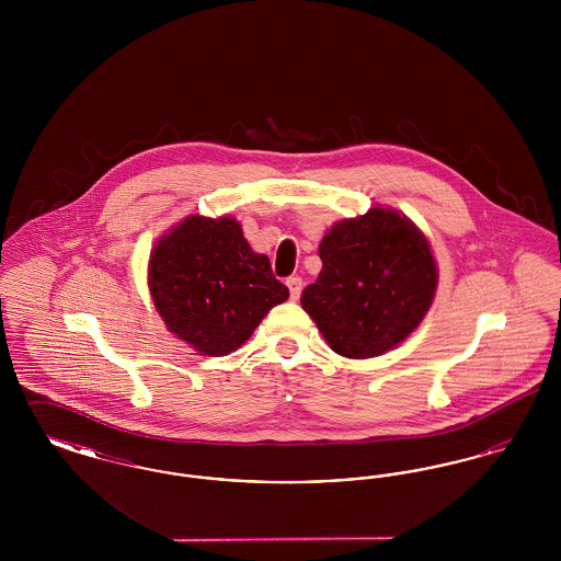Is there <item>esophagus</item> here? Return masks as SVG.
I'll return each mask as SVG.
<instances>
[{
    "instance_id": "34e87169",
    "label": "esophagus",
    "mask_w": 561,
    "mask_h": 561,
    "mask_svg": "<svg viewBox=\"0 0 561 561\" xmlns=\"http://www.w3.org/2000/svg\"><path fill=\"white\" fill-rule=\"evenodd\" d=\"M286 286H288V290H290V296L296 300V298L300 296V290H302V279H300L298 275H293V277L286 279Z\"/></svg>"
}]
</instances>
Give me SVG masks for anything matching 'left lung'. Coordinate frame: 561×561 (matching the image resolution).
<instances>
[{
  "label": "left lung",
  "instance_id": "obj_1",
  "mask_svg": "<svg viewBox=\"0 0 561 561\" xmlns=\"http://www.w3.org/2000/svg\"><path fill=\"white\" fill-rule=\"evenodd\" d=\"M320 259L321 273L300 305L343 357L396 347L431 307L437 267L428 241L396 210L373 208L336 222L321 240Z\"/></svg>",
  "mask_w": 561,
  "mask_h": 561
}]
</instances>
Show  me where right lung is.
<instances>
[{
    "mask_svg": "<svg viewBox=\"0 0 561 561\" xmlns=\"http://www.w3.org/2000/svg\"><path fill=\"white\" fill-rule=\"evenodd\" d=\"M149 286L168 330L213 357L241 347L290 294L267 256L252 252L240 225L225 216H188L161 238Z\"/></svg>",
    "mask_w": 561,
    "mask_h": 561,
    "instance_id": "1",
    "label": "right lung"
}]
</instances>
